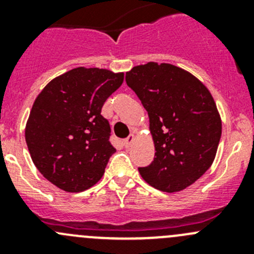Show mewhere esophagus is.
<instances>
[{"mask_svg": "<svg viewBox=\"0 0 254 254\" xmlns=\"http://www.w3.org/2000/svg\"><path fill=\"white\" fill-rule=\"evenodd\" d=\"M134 140H135V136L134 135H129V136L127 137V139L124 140V145H125V147H129V146H131V143L134 142Z\"/></svg>", "mask_w": 254, "mask_h": 254, "instance_id": "1", "label": "esophagus"}]
</instances>
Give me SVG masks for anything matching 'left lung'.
Returning a JSON list of instances; mask_svg holds the SVG:
<instances>
[{"mask_svg":"<svg viewBox=\"0 0 254 254\" xmlns=\"http://www.w3.org/2000/svg\"><path fill=\"white\" fill-rule=\"evenodd\" d=\"M150 118L155 156L140 175L151 187L176 193L210 168L221 137V118L209 89L171 64L147 63L125 76Z\"/></svg>","mask_w":254,"mask_h":254,"instance_id":"left-lung-1","label":"left lung"}]
</instances>
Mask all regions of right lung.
Segmentation results:
<instances>
[{"label": "right lung", "mask_w": 254, "mask_h": 254, "mask_svg": "<svg viewBox=\"0 0 254 254\" xmlns=\"http://www.w3.org/2000/svg\"><path fill=\"white\" fill-rule=\"evenodd\" d=\"M124 81V73L76 67L58 76L35 98L25 141L35 167L70 193L93 187L115 148L102 107Z\"/></svg>", "instance_id": "right-lung-1"}]
</instances>
